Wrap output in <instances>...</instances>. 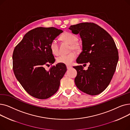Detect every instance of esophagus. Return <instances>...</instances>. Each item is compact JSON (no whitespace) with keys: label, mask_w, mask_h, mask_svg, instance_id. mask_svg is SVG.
<instances>
[{"label":"esophagus","mask_w":130,"mask_h":130,"mask_svg":"<svg viewBox=\"0 0 130 130\" xmlns=\"http://www.w3.org/2000/svg\"><path fill=\"white\" fill-rule=\"evenodd\" d=\"M66 67H67V70H70V69H71V68H72V66H69V65H67V66H66Z\"/></svg>","instance_id":"esophagus-1"}]
</instances>
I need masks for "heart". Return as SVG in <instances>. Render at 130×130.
Masks as SVG:
<instances>
[{"mask_svg": "<svg viewBox=\"0 0 130 130\" xmlns=\"http://www.w3.org/2000/svg\"><path fill=\"white\" fill-rule=\"evenodd\" d=\"M60 39L64 42L71 44V51H78L80 49V45L77 42V37L74 34L69 32H65L60 36ZM50 49L52 53L55 55L59 54V47L56 40H53L50 44ZM76 54L75 52H71L67 55H63L58 57L56 59L57 62L58 63L70 65L75 59Z\"/></svg>", "mask_w": 130, "mask_h": 130, "instance_id": "b5f03b06", "label": "heart"}]
</instances>
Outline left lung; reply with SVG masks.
Returning a JSON list of instances; mask_svg holds the SVG:
<instances>
[{
    "label": "left lung",
    "mask_w": 130,
    "mask_h": 130,
    "mask_svg": "<svg viewBox=\"0 0 130 130\" xmlns=\"http://www.w3.org/2000/svg\"><path fill=\"white\" fill-rule=\"evenodd\" d=\"M69 29L79 34L82 41V52L76 62L90 64L87 70L82 65L73 67L77 72L75 83L85 93L98 95L106 89L115 73L119 60L115 43L106 30L93 23L72 25Z\"/></svg>",
    "instance_id": "obj_1"
}]
</instances>
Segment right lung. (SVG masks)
<instances>
[{
    "label": "right lung",
    "mask_w": 130,
    "mask_h": 130,
    "mask_svg": "<svg viewBox=\"0 0 130 130\" xmlns=\"http://www.w3.org/2000/svg\"><path fill=\"white\" fill-rule=\"evenodd\" d=\"M61 32L53 27H37L27 32L13 50V73L24 90L34 98L46 99L56 93L66 72V65L61 63L48 71L44 68L55 61L50 46Z\"/></svg>",
    "instance_id": "1"
}]
</instances>
